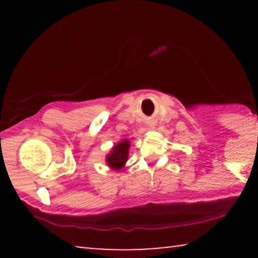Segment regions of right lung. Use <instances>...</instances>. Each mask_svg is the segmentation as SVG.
Returning a JSON list of instances; mask_svg holds the SVG:
<instances>
[{"label": "right lung", "instance_id": "1", "mask_svg": "<svg viewBox=\"0 0 258 258\" xmlns=\"http://www.w3.org/2000/svg\"><path fill=\"white\" fill-rule=\"evenodd\" d=\"M130 142L127 140L119 142L113 147L112 151L107 156V164L113 169H120L127 160Z\"/></svg>", "mask_w": 258, "mask_h": 258}]
</instances>
